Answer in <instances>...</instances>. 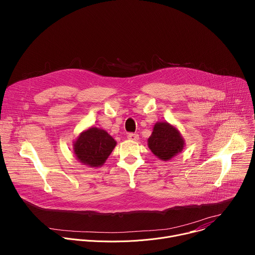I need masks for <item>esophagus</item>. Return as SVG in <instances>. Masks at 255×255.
<instances>
[{
    "label": "esophagus",
    "mask_w": 255,
    "mask_h": 255,
    "mask_svg": "<svg viewBox=\"0 0 255 255\" xmlns=\"http://www.w3.org/2000/svg\"><path fill=\"white\" fill-rule=\"evenodd\" d=\"M127 138H128V139H130V140H134V141H136V140H138V139H139V135H138V134H136V133H129V134L127 135Z\"/></svg>",
    "instance_id": "1"
}]
</instances>
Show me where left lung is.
I'll list each match as a JSON object with an SVG mask.
<instances>
[{
    "mask_svg": "<svg viewBox=\"0 0 255 255\" xmlns=\"http://www.w3.org/2000/svg\"><path fill=\"white\" fill-rule=\"evenodd\" d=\"M147 142L151 152L163 161L171 159L185 147V139L178 129L164 121L155 123Z\"/></svg>",
    "mask_w": 255,
    "mask_h": 255,
    "instance_id": "left-lung-1",
    "label": "left lung"
}]
</instances>
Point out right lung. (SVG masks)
<instances>
[{"instance_id":"obj_1","label":"right lung","mask_w":255,"mask_h":255,"mask_svg":"<svg viewBox=\"0 0 255 255\" xmlns=\"http://www.w3.org/2000/svg\"><path fill=\"white\" fill-rule=\"evenodd\" d=\"M117 142L107 131L90 127L84 130L72 144L76 158L90 167L102 166L115 148Z\"/></svg>"}]
</instances>
